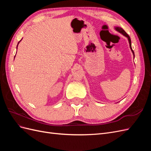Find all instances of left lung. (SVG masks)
I'll use <instances>...</instances> for the list:
<instances>
[{
    "mask_svg": "<svg viewBox=\"0 0 151 151\" xmlns=\"http://www.w3.org/2000/svg\"><path fill=\"white\" fill-rule=\"evenodd\" d=\"M115 30L116 31H117L118 32H119V33H120L121 34H122L123 36H125V37H127V38H128V40H129V45H130V49H131V51H132V52L133 53V55H134V57H135V55H134V51H133V50H132V45H131V40H130V36L128 35V34L126 33V32L123 30L122 28H120V27H115Z\"/></svg>",
    "mask_w": 151,
    "mask_h": 151,
    "instance_id": "left-lung-1",
    "label": "left lung"
}]
</instances>
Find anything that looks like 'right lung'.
I'll return each instance as SVG.
<instances>
[{
	"instance_id": "right-lung-1",
	"label": "right lung",
	"mask_w": 151,
	"mask_h": 151,
	"mask_svg": "<svg viewBox=\"0 0 151 151\" xmlns=\"http://www.w3.org/2000/svg\"><path fill=\"white\" fill-rule=\"evenodd\" d=\"M21 40H20V41H19V42H18V43H17V45H18V44H19V42H21Z\"/></svg>"
}]
</instances>
